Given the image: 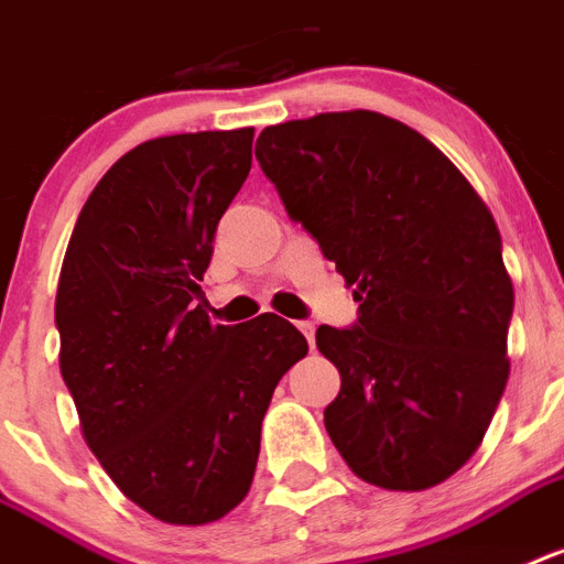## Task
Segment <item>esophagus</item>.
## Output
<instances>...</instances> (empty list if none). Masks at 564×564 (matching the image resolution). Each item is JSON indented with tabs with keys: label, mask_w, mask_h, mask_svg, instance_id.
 Masks as SVG:
<instances>
[{
	"label": "esophagus",
	"mask_w": 564,
	"mask_h": 564,
	"mask_svg": "<svg viewBox=\"0 0 564 564\" xmlns=\"http://www.w3.org/2000/svg\"><path fill=\"white\" fill-rule=\"evenodd\" d=\"M297 329L304 333L306 341H310V347H313L315 345V324L313 322H301V324H297Z\"/></svg>",
	"instance_id": "34e87169"
}]
</instances>
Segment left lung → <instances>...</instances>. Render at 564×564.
Returning <instances> with one entry per match:
<instances>
[{
    "instance_id": "8db88e82",
    "label": "left lung",
    "mask_w": 564,
    "mask_h": 564,
    "mask_svg": "<svg viewBox=\"0 0 564 564\" xmlns=\"http://www.w3.org/2000/svg\"><path fill=\"white\" fill-rule=\"evenodd\" d=\"M254 155L290 219L356 283V324L315 329L341 373L329 441L368 484H441L475 455L510 377L496 219L432 141L368 109L267 127Z\"/></svg>"
}]
</instances>
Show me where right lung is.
Returning <instances> with one entry per match:
<instances>
[{
    "instance_id": "obj_1",
    "label": "right lung",
    "mask_w": 564,
    "mask_h": 564,
    "mask_svg": "<svg viewBox=\"0 0 564 564\" xmlns=\"http://www.w3.org/2000/svg\"><path fill=\"white\" fill-rule=\"evenodd\" d=\"M251 139V127L182 132L121 155L59 269V373L86 443L132 505L171 524L217 521L246 498L274 386L306 356L274 313L226 327L203 310Z\"/></svg>"
}]
</instances>
